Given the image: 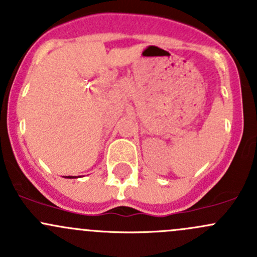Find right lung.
<instances>
[{
	"label": "right lung",
	"mask_w": 257,
	"mask_h": 257,
	"mask_svg": "<svg viewBox=\"0 0 257 257\" xmlns=\"http://www.w3.org/2000/svg\"><path fill=\"white\" fill-rule=\"evenodd\" d=\"M68 178H72V177H68Z\"/></svg>",
	"instance_id": "1"
}]
</instances>
